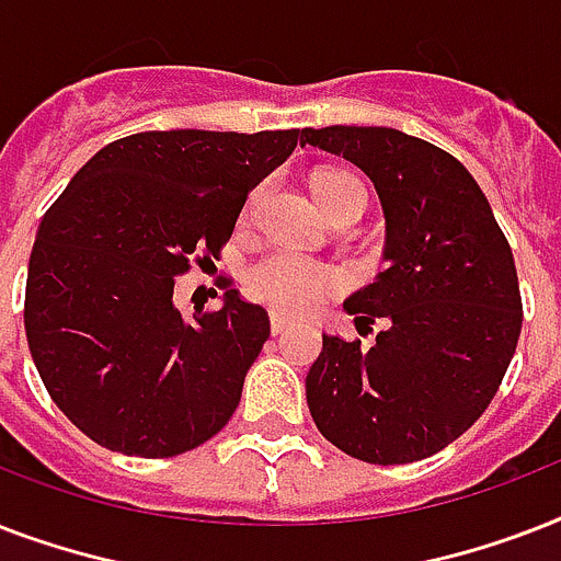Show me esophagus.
Wrapping results in <instances>:
<instances>
[{"instance_id":"esophagus-1","label":"esophagus","mask_w":561,"mask_h":561,"mask_svg":"<svg viewBox=\"0 0 561 561\" xmlns=\"http://www.w3.org/2000/svg\"><path fill=\"white\" fill-rule=\"evenodd\" d=\"M288 325H290L288 317H282V314H276V311H273V314H271V332L273 334H282L285 329H288Z\"/></svg>"}]
</instances>
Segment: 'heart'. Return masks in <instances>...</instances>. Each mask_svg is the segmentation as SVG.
Here are the masks:
<instances>
[{
	"label": "heart",
	"instance_id": "b5f03b06",
	"mask_svg": "<svg viewBox=\"0 0 561 561\" xmlns=\"http://www.w3.org/2000/svg\"><path fill=\"white\" fill-rule=\"evenodd\" d=\"M314 188L329 215L341 203L350 201L352 194H367L358 178L343 174V171H332V174L317 178ZM247 285L253 290V297L262 299L264 306L276 308V311H288V314H306V311L320 306L323 297L341 288L343 276L341 271H334L329 264L279 250V253L264 255L250 267Z\"/></svg>",
	"mask_w": 561,
	"mask_h": 561
}]
</instances>
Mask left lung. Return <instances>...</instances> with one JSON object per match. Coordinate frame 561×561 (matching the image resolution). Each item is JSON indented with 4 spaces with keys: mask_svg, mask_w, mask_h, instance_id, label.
<instances>
[{
    "mask_svg": "<svg viewBox=\"0 0 561 561\" xmlns=\"http://www.w3.org/2000/svg\"><path fill=\"white\" fill-rule=\"evenodd\" d=\"M308 145L373 180L387 271L343 308L387 320L369 350L323 334L306 378L314 425L350 457L425 460L466 434L495 399L522 334L513 250L466 165L392 127H308Z\"/></svg>",
    "mask_w": 561,
    "mask_h": 561,
    "instance_id": "left-lung-1",
    "label": "left lung"
}]
</instances>
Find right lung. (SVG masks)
I'll return each instance as SVG.
<instances>
[{
  "label": "right lung",
  "mask_w": 561,
  "mask_h": 561,
  "mask_svg": "<svg viewBox=\"0 0 561 561\" xmlns=\"http://www.w3.org/2000/svg\"><path fill=\"white\" fill-rule=\"evenodd\" d=\"M306 130H148L101 148L37 229L25 337L48 396L92 443L192 451L227 425L271 337L262 306L183 317L174 279L218 259L253 192Z\"/></svg>",
  "instance_id": "add662e5"
}]
</instances>
